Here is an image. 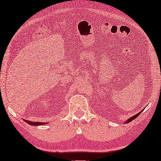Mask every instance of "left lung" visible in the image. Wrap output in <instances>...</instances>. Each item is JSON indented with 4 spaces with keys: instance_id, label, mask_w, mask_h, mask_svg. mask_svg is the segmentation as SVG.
<instances>
[{
    "instance_id": "8db88e82",
    "label": "left lung",
    "mask_w": 161,
    "mask_h": 161,
    "mask_svg": "<svg viewBox=\"0 0 161 161\" xmlns=\"http://www.w3.org/2000/svg\"><path fill=\"white\" fill-rule=\"evenodd\" d=\"M142 112V111H141ZM141 112H139V113H138L137 114H136L135 116H132V117H130V119H127L126 122H125V123H129L130 122H131V121H133V119H135L136 118V117H138V115H139V114H141Z\"/></svg>"
}]
</instances>
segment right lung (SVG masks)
<instances>
[{"label": "right lung", "instance_id": "add662e5", "mask_svg": "<svg viewBox=\"0 0 161 161\" xmlns=\"http://www.w3.org/2000/svg\"><path fill=\"white\" fill-rule=\"evenodd\" d=\"M25 122H27L28 124H29V125H37V126H38V125H45V124H46V123H45V122H30V121H28V120H25Z\"/></svg>", "mask_w": 161, "mask_h": 161}]
</instances>
